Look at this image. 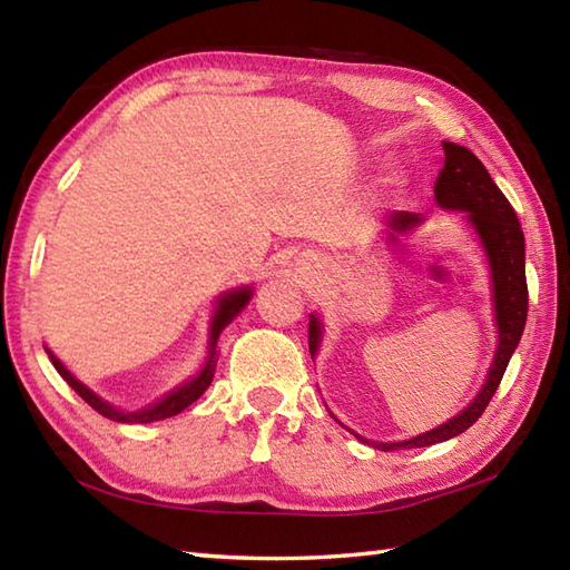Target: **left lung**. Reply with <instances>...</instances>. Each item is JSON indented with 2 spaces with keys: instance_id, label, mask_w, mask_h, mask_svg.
Masks as SVG:
<instances>
[{
  "instance_id": "left-lung-1",
  "label": "left lung",
  "mask_w": 570,
  "mask_h": 570,
  "mask_svg": "<svg viewBox=\"0 0 570 570\" xmlns=\"http://www.w3.org/2000/svg\"><path fill=\"white\" fill-rule=\"evenodd\" d=\"M443 168L441 176L435 180V200L443 208L451 210H465L468 220L478 229V235L485 245V252L492 266V288H494V316L500 325V345L498 355L488 374V382L482 386L475 402H472L463 414H458L443 426L433 429L416 439H409L402 443H372L362 439L355 431V439L362 443H372L380 451H399V448H423L453 439V435L468 431L475 423L482 411L492 402L494 392L504 377V370L510 365V357L514 347L519 345V337L524 333L527 311H529V288H527V272H524V233L522 225L517 220V213L504 198V193L498 184L490 178L488 168L482 166L475 154L458 144L443 141ZM423 223L419 213L399 210L390 215V237L414 233V227ZM321 341V325L316 318L308 323V350L316 355Z\"/></svg>"
}]
</instances>
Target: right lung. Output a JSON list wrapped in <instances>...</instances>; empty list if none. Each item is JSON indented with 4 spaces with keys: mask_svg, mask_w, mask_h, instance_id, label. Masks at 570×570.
<instances>
[{
    "mask_svg": "<svg viewBox=\"0 0 570 570\" xmlns=\"http://www.w3.org/2000/svg\"><path fill=\"white\" fill-rule=\"evenodd\" d=\"M247 301H249V288H242V292L227 294V296L220 301V306H217L215 318H213L210 357H208V362H205V367H203V372L198 374V377L186 382L184 386H180V390H176V392L168 394L166 399H161V402L156 404V406H149V409H144V411H135V414H122V411H117V409H112L110 404H105L102 399H98V396H95V394L88 390V386L80 384L76 377H72V374H70L63 365H60V362H58L51 353H48V357H51L53 367L58 370L60 377H63V380L72 386V390L78 392V396L82 399V402H88V404H90L95 411H98V414H102L105 419L122 421V423H149V421L168 419V416L180 414V411H184L186 406H190L205 390H208L210 382H213V372H215V355H217V353H215V343H217V337H220L225 325L233 323V318L237 316V313L247 306Z\"/></svg>",
    "mask_w": 570,
    "mask_h": 570,
    "instance_id": "obj_1",
    "label": "right lung"
}]
</instances>
